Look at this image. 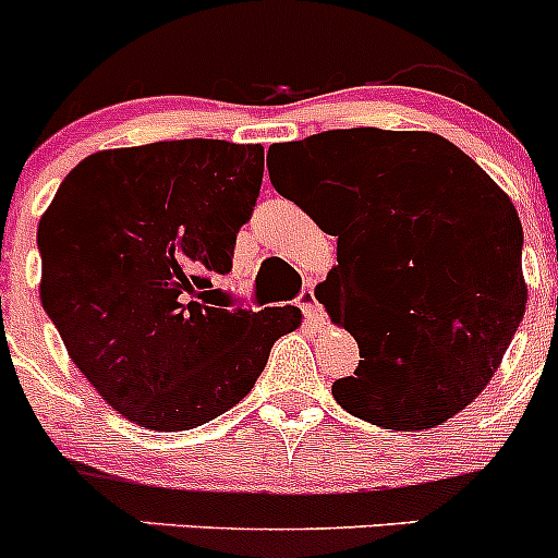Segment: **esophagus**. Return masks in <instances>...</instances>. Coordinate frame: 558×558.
<instances>
[{
  "mask_svg": "<svg viewBox=\"0 0 558 558\" xmlns=\"http://www.w3.org/2000/svg\"><path fill=\"white\" fill-rule=\"evenodd\" d=\"M296 305H300V311L305 313L311 320H324V315H320V307H318V300H315L313 286H305V289L300 291V296H296Z\"/></svg>",
  "mask_w": 558,
  "mask_h": 558,
  "instance_id": "esophagus-1",
  "label": "esophagus"
}]
</instances>
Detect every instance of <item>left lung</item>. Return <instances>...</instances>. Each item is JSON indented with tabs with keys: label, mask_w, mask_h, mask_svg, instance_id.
Here are the masks:
<instances>
[{
	"label": "left lung",
	"mask_w": 558,
	"mask_h": 558,
	"mask_svg": "<svg viewBox=\"0 0 558 558\" xmlns=\"http://www.w3.org/2000/svg\"><path fill=\"white\" fill-rule=\"evenodd\" d=\"M283 150L275 191L337 238L318 300L359 342L331 386L348 413L429 429L497 373L526 307L510 196L432 132L331 129Z\"/></svg>",
	"instance_id": "left-lung-1"
}]
</instances>
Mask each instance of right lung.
Wrapping results in <instances>:
<instances>
[{
  "instance_id": "1",
  "label": "right lung",
  "mask_w": 558,
  "mask_h": 558,
  "mask_svg": "<svg viewBox=\"0 0 558 558\" xmlns=\"http://www.w3.org/2000/svg\"><path fill=\"white\" fill-rule=\"evenodd\" d=\"M264 178L262 145L170 140L83 159L39 221V300L70 359L134 424L183 432L251 391L291 305H223Z\"/></svg>"
}]
</instances>
